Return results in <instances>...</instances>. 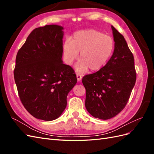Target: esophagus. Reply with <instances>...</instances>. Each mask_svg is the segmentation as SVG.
Segmentation results:
<instances>
[{"instance_id": "esophagus-1", "label": "esophagus", "mask_w": 154, "mask_h": 154, "mask_svg": "<svg viewBox=\"0 0 154 154\" xmlns=\"http://www.w3.org/2000/svg\"><path fill=\"white\" fill-rule=\"evenodd\" d=\"M76 78H77L78 81H80V80H82V75H80V74H76Z\"/></svg>"}]
</instances>
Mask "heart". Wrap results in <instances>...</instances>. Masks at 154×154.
<instances>
[{"label":"heart","instance_id":"heart-1","mask_svg":"<svg viewBox=\"0 0 154 154\" xmlns=\"http://www.w3.org/2000/svg\"><path fill=\"white\" fill-rule=\"evenodd\" d=\"M114 50V40L95 29L74 32L72 38H67L63 45L64 60L68 65H71L77 59L80 52L81 60L76 66L78 72H85L88 68L95 71L103 67L111 58Z\"/></svg>","mask_w":154,"mask_h":154}]
</instances>
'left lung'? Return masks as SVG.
<instances>
[{"instance_id":"obj_1","label":"left lung","mask_w":154,"mask_h":154,"mask_svg":"<svg viewBox=\"0 0 154 154\" xmlns=\"http://www.w3.org/2000/svg\"><path fill=\"white\" fill-rule=\"evenodd\" d=\"M114 50L109 62L98 71L85 75V107L93 117L109 119L123 110L136 80L134 56L124 36L112 26Z\"/></svg>"}]
</instances>
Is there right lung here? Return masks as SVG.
Listing matches in <instances>:
<instances>
[{
  "instance_id": "1",
  "label": "right lung",
  "mask_w": 154,
  "mask_h": 154,
  "mask_svg": "<svg viewBox=\"0 0 154 154\" xmlns=\"http://www.w3.org/2000/svg\"><path fill=\"white\" fill-rule=\"evenodd\" d=\"M63 27L46 25L32 31L18 50L14 78L22 103L33 117L57 119L77 82L73 69L64 64Z\"/></svg>"
}]
</instances>
